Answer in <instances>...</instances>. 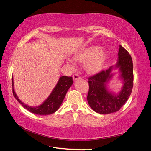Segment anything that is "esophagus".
I'll return each mask as SVG.
<instances>
[{
  "label": "esophagus",
  "mask_w": 151,
  "mask_h": 151,
  "mask_svg": "<svg viewBox=\"0 0 151 151\" xmlns=\"http://www.w3.org/2000/svg\"><path fill=\"white\" fill-rule=\"evenodd\" d=\"M73 80L74 81H76V80H77V79H79V78H81V76H79L78 74H75V75H73Z\"/></svg>",
  "instance_id": "esophagus-1"
}]
</instances>
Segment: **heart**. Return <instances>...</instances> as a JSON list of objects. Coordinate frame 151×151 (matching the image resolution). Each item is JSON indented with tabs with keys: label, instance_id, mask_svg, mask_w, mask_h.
Segmentation results:
<instances>
[{
	"label": "heart",
	"instance_id": "1",
	"mask_svg": "<svg viewBox=\"0 0 151 151\" xmlns=\"http://www.w3.org/2000/svg\"><path fill=\"white\" fill-rule=\"evenodd\" d=\"M106 52L98 46H90L78 50L75 54V58L79 62H86L85 69L91 74L100 71L106 59ZM68 63L73 65L72 60L67 59Z\"/></svg>",
	"mask_w": 151,
	"mask_h": 151
}]
</instances>
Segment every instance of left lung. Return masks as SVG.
I'll use <instances>...</instances> for the list:
<instances>
[{"label":"left lung","instance_id":"8db88e82","mask_svg":"<svg viewBox=\"0 0 151 151\" xmlns=\"http://www.w3.org/2000/svg\"><path fill=\"white\" fill-rule=\"evenodd\" d=\"M115 67L119 68L121 77L123 81V86L118 94L111 93L106 88V84L112 76V66L88 78V103L91 108L98 113L110 114L119 111L131 94L133 87V65L131 56L121 45Z\"/></svg>","mask_w":151,"mask_h":151}]
</instances>
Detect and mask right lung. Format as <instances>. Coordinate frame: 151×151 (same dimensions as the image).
Here are the masks:
<instances>
[{
	"label": "right lung",
	"instance_id": "add662e5",
	"mask_svg": "<svg viewBox=\"0 0 151 151\" xmlns=\"http://www.w3.org/2000/svg\"><path fill=\"white\" fill-rule=\"evenodd\" d=\"M73 81L72 76H60L57 85L53 89L52 92L50 93L47 100L45 101L44 103L40 104V106L33 107L24 104L18 98L14 90L13 78L12 77V93H13L15 99L22 104V106L24 109H26L30 112H32V113L36 114H39V115H48V114H51L57 111L59 109L64 99H65L66 93H67L71 85H73Z\"/></svg>",
	"mask_w": 151,
	"mask_h": 151
}]
</instances>
